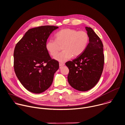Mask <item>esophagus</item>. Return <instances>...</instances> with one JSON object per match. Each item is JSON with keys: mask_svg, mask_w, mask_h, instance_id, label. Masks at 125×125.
I'll return each instance as SVG.
<instances>
[{"mask_svg": "<svg viewBox=\"0 0 125 125\" xmlns=\"http://www.w3.org/2000/svg\"><path fill=\"white\" fill-rule=\"evenodd\" d=\"M59 65L60 66H64V63H62V62H60L59 63Z\"/></svg>", "mask_w": 125, "mask_h": 125, "instance_id": "1", "label": "esophagus"}]
</instances>
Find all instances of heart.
Wrapping results in <instances>:
<instances>
[{
	"label": "heart",
	"instance_id": "1",
	"mask_svg": "<svg viewBox=\"0 0 125 125\" xmlns=\"http://www.w3.org/2000/svg\"><path fill=\"white\" fill-rule=\"evenodd\" d=\"M89 41V36L86 31L64 29L55 34V40H48L45 48L50 55L55 57L59 50L60 46L62 45L63 51L57 55L54 59L63 63L72 56L77 57L81 55L87 47Z\"/></svg>",
	"mask_w": 125,
	"mask_h": 125
}]
</instances>
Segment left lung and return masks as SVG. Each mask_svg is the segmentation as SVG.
<instances>
[{"label":"left lung","mask_w":125,"mask_h":125,"mask_svg":"<svg viewBox=\"0 0 125 125\" xmlns=\"http://www.w3.org/2000/svg\"><path fill=\"white\" fill-rule=\"evenodd\" d=\"M85 29L89 36L87 47L76 59L65 63L69 70V84L82 92L90 90L97 83L103 71L104 59L101 40L92 28L86 27Z\"/></svg>","instance_id":"1"}]
</instances>
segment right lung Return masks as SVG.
I'll use <instances>...</instances> for the list:
<instances>
[{"instance_id":"right-lung-1","label":"right lung","mask_w":125,"mask_h":125,"mask_svg":"<svg viewBox=\"0 0 125 125\" xmlns=\"http://www.w3.org/2000/svg\"><path fill=\"white\" fill-rule=\"evenodd\" d=\"M58 29L44 26L30 29L15 46L16 75L22 86L31 93L40 94L47 90L59 68V62L51 58L45 48L49 36Z\"/></svg>"}]
</instances>
